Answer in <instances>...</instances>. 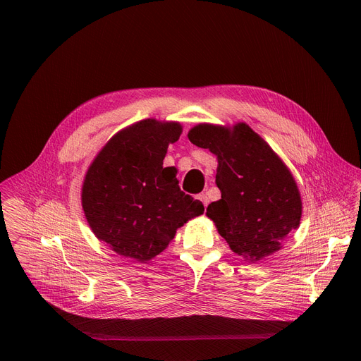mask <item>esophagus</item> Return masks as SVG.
Masks as SVG:
<instances>
[{"mask_svg": "<svg viewBox=\"0 0 361 361\" xmlns=\"http://www.w3.org/2000/svg\"><path fill=\"white\" fill-rule=\"evenodd\" d=\"M197 198L204 204V207H207V205H209V197H207V194L201 192V194H198V195H197Z\"/></svg>", "mask_w": 361, "mask_h": 361, "instance_id": "1", "label": "esophagus"}]
</instances>
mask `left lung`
<instances>
[{
	"mask_svg": "<svg viewBox=\"0 0 361 361\" xmlns=\"http://www.w3.org/2000/svg\"><path fill=\"white\" fill-rule=\"evenodd\" d=\"M188 140L217 156L221 200L209 205L207 216L230 248L250 262L280 250L300 224L301 198L277 154L244 123L233 130L198 124Z\"/></svg>",
	"mask_w": 361,
	"mask_h": 361,
	"instance_id": "obj_1",
	"label": "left lung"
}]
</instances>
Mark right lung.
<instances>
[{
    "label": "right lung",
    "mask_w": 361,
    "mask_h": 361,
    "mask_svg": "<svg viewBox=\"0 0 361 361\" xmlns=\"http://www.w3.org/2000/svg\"><path fill=\"white\" fill-rule=\"evenodd\" d=\"M177 123L142 120L117 133L90 166L82 209L98 240L135 262L166 250L178 227L204 213L201 201L180 190L174 167H163Z\"/></svg>",
    "instance_id": "1"
}]
</instances>
